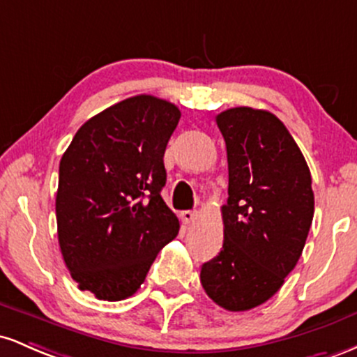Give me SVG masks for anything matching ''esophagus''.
<instances>
[{
  "instance_id": "34e87169",
  "label": "esophagus",
  "mask_w": 357,
  "mask_h": 357,
  "mask_svg": "<svg viewBox=\"0 0 357 357\" xmlns=\"http://www.w3.org/2000/svg\"><path fill=\"white\" fill-rule=\"evenodd\" d=\"M181 218H183L184 223H192V221L198 218V211H195V210H186V211H183V213H181Z\"/></svg>"
}]
</instances>
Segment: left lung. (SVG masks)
Instances as JSON below:
<instances>
[{
    "instance_id": "left-lung-1",
    "label": "left lung",
    "mask_w": 357,
    "mask_h": 357,
    "mask_svg": "<svg viewBox=\"0 0 357 357\" xmlns=\"http://www.w3.org/2000/svg\"><path fill=\"white\" fill-rule=\"evenodd\" d=\"M228 158L223 248L203 264L213 302L243 312L275 296L304 250L314 218L312 178L284 122L267 110L216 116Z\"/></svg>"
}]
</instances>
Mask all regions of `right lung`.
<instances>
[{
  "instance_id": "right-lung-1",
  "label": "right lung",
  "mask_w": 357,
  "mask_h": 357,
  "mask_svg": "<svg viewBox=\"0 0 357 357\" xmlns=\"http://www.w3.org/2000/svg\"><path fill=\"white\" fill-rule=\"evenodd\" d=\"M181 112L153 96L89 119L61 155L55 211L65 265L99 301L137 292L179 220L161 198L165 151Z\"/></svg>"
}]
</instances>
